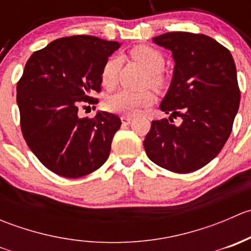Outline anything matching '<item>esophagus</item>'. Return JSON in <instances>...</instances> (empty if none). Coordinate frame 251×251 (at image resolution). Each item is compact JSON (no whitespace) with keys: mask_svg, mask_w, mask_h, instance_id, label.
Instances as JSON below:
<instances>
[{"mask_svg":"<svg viewBox=\"0 0 251 251\" xmlns=\"http://www.w3.org/2000/svg\"><path fill=\"white\" fill-rule=\"evenodd\" d=\"M120 119H121V123L126 124V125H127V124H130L131 120H132V118H131V116H126V115H123Z\"/></svg>","mask_w":251,"mask_h":251,"instance_id":"esophagus-1","label":"esophagus"}]
</instances>
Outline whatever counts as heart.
Returning a JSON list of instances; mask_svg holds the SVG:
<instances>
[{
    "label": "heart",
    "mask_w": 251,
    "mask_h": 251,
    "mask_svg": "<svg viewBox=\"0 0 251 251\" xmlns=\"http://www.w3.org/2000/svg\"><path fill=\"white\" fill-rule=\"evenodd\" d=\"M131 55L136 60L143 64L151 72V83L155 87H163L165 85V78L160 74V70L165 64V57L156 48L141 45L131 50ZM119 68V58L113 55L105 60L100 72L102 83L105 87H111L115 83L116 74ZM154 102V95L151 91L135 92L130 90H119L111 93L105 100V108L111 113L123 114V115H133L141 108L148 107Z\"/></svg>",
    "instance_id": "1"
}]
</instances>
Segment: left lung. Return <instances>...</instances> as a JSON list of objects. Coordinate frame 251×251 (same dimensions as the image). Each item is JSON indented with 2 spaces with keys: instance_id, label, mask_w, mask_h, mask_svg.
Returning <instances> with one entry per match:
<instances>
[{
  "instance_id": "8db88e82",
  "label": "left lung",
  "mask_w": 251,
  "mask_h": 251,
  "mask_svg": "<svg viewBox=\"0 0 251 251\" xmlns=\"http://www.w3.org/2000/svg\"><path fill=\"white\" fill-rule=\"evenodd\" d=\"M153 42L173 52L175 68L160 103L170 118L151 121L144 149L166 170L193 173L209 164L231 135L240 102L233 57L203 34L166 32ZM176 116L182 118L178 126L172 124Z\"/></svg>"
}]
</instances>
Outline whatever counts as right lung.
<instances>
[{
    "instance_id": "1",
    "label": "right lung",
    "mask_w": 251,
    "mask_h": 251,
    "mask_svg": "<svg viewBox=\"0 0 251 251\" xmlns=\"http://www.w3.org/2000/svg\"><path fill=\"white\" fill-rule=\"evenodd\" d=\"M120 47L90 35L62 37L31 54L17 85L24 140L52 173L68 178L86 176L109 156L120 128L119 116L97 111L78 118L81 102L96 103L105 60Z\"/></svg>"
}]
</instances>
